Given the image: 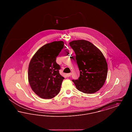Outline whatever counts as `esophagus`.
<instances>
[{"mask_svg": "<svg viewBox=\"0 0 132 132\" xmlns=\"http://www.w3.org/2000/svg\"><path fill=\"white\" fill-rule=\"evenodd\" d=\"M72 75V74H71V73H68V74H66V76L67 77H70Z\"/></svg>", "mask_w": 132, "mask_h": 132, "instance_id": "34e87169", "label": "esophagus"}]
</instances>
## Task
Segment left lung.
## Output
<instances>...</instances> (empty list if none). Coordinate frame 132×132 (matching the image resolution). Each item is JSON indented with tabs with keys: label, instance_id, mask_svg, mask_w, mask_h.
Instances as JSON below:
<instances>
[{
	"label": "left lung",
	"instance_id": "obj_1",
	"mask_svg": "<svg viewBox=\"0 0 132 132\" xmlns=\"http://www.w3.org/2000/svg\"><path fill=\"white\" fill-rule=\"evenodd\" d=\"M74 51L80 70V77L73 80L76 88L86 94H94L103 86L107 75V64L98 48L86 40H73L69 43Z\"/></svg>",
	"mask_w": 132,
	"mask_h": 132
}]
</instances>
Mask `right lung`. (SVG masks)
<instances>
[{
	"label": "right lung",
	"mask_w": 132,
	"mask_h": 132,
	"mask_svg": "<svg viewBox=\"0 0 132 132\" xmlns=\"http://www.w3.org/2000/svg\"><path fill=\"white\" fill-rule=\"evenodd\" d=\"M63 41H55L41 47L32 57L29 65L28 80L34 93L44 99L59 94L64 78L59 73L56 57L63 49Z\"/></svg>",
	"instance_id": "add662e5"
}]
</instances>
